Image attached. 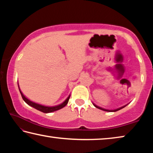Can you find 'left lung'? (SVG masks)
Instances as JSON below:
<instances>
[{
  "mask_svg": "<svg viewBox=\"0 0 153 153\" xmlns=\"http://www.w3.org/2000/svg\"><path fill=\"white\" fill-rule=\"evenodd\" d=\"M93 105H94V106H95V107H96V108H98V109H101V110L106 111H118V110H120V109H122V108H124V107L126 106V105H124V106H123V107H121V108H117V109H114V110H113V109H106L102 108H101V107H99V106H97V105H95V104H93Z\"/></svg>",
  "mask_w": 153,
  "mask_h": 153,
  "instance_id": "left-lung-1",
  "label": "left lung"
}]
</instances>
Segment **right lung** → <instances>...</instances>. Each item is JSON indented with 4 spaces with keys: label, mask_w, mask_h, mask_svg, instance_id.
<instances>
[{
    "label": "right lung",
    "mask_w": 153,
    "mask_h": 153,
    "mask_svg": "<svg viewBox=\"0 0 153 153\" xmlns=\"http://www.w3.org/2000/svg\"><path fill=\"white\" fill-rule=\"evenodd\" d=\"M19 91L21 93V97H22L23 100L25 101V102L28 104V105H29L31 106V107H33V108L37 109V110L44 112V113H50V112H53V111H57V110H58V109H60L62 108H63L64 107H65L67 105V103H68V102L69 98H70V97H71V96L69 95L68 97L67 98L66 100L64 101L62 103L60 104V105H56V106L49 107V106L42 105H40V104H39V103L33 102V101H30L29 100H28L27 98H26L25 96L23 95L22 92L21 91L20 89H19Z\"/></svg>",
    "instance_id": "1"
}]
</instances>
